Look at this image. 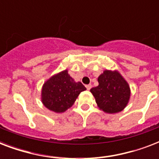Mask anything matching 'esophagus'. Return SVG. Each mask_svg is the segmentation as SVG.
Wrapping results in <instances>:
<instances>
[{"label": "esophagus", "instance_id": "obj_1", "mask_svg": "<svg viewBox=\"0 0 159 159\" xmlns=\"http://www.w3.org/2000/svg\"><path fill=\"white\" fill-rule=\"evenodd\" d=\"M86 87H87V90H90V89H91V88H92V85H91V84L87 85V86H86Z\"/></svg>", "mask_w": 159, "mask_h": 159}]
</instances>
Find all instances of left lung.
<instances>
[{
	"mask_svg": "<svg viewBox=\"0 0 159 159\" xmlns=\"http://www.w3.org/2000/svg\"><path fill=\"white\" fill-rule=\"evenodd\" d=\"M99 85L91 89L100 109L107 113L123 110L130 97L128 83L118 72L106 70L98 77Z\"/></svg>",
	"mask_w": 159,
	"mask_h": 159,
	"instance_id": "8db88e82",
	"label": "left lung"
}]
</instances>
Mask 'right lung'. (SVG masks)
<instances>
[{
	"mask_svg": "<svg viewBox=\"0 0 159 159\" xmlns=\"http://www.w3.org/2000/svg\"><path fill=\"white\" fill-rule=\"evenodd\" d=\"M86 89L82 82H75L65 70L53 76L43 84L42 102L50 111L57 113L64 112Z\"/></svg>",
	"mask_w": 159,
	"mask_h": 159,
	"instance_id": "obj_1",
	"label": "right lung"
}]
</instances>
